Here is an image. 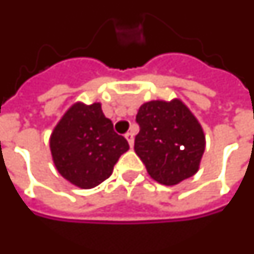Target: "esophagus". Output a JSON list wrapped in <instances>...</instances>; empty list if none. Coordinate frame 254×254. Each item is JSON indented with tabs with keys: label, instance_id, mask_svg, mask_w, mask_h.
Masks as SVG:
<instances>
[{
	"label": "esophagus",
	"instance_id": "obj_1",
	"mask_svg": "<svg viewBox=\"0 0 254 254\" xmlns=\"http://www.w3.org/2000/svg\"><path fill=\"white\" fill-rule=\"evenodd\" d=\"M125 137H127L129 145H130V147H133V143H134V134H133L132 132H127V134H125Z\"/></svg>",
	"mask_w": 254,
	"mask_h": 254
}]
</instances>
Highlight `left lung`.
I'll return each instance as SVG.
<instances>
[{
    "label": "left lung",
    "instance_id": "obj_1",
    "mask_svg": "<svg viewBox=\"0 0 254 254\" xmlns=\"http://www.w3.org/2000/svg\"><path fill=\"white\" fill-rule=\"evenodd\" d=\"M136 121L140 132L134 151L155 182L176 186L198 172L206 139L199 121L180 99L143 103Z\"/></svg>",
    "mask_w": 254,
    "mask_h": 254
}]
</instances>
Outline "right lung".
Returning <instances> with one entry per match:
<instances>
[{
	"instance_id": "1",
	"label": "right lung",
	"mask_w": 254,
	"mask_h": 254,
	"mask_svg": "<svg viewBox=\"0 0 254 254\" xmlns=\"http://www.w3.org/2000/svg\"><path fill=\"white\" fill-rule=\"evenodd\" d=\"M49 147L53 164L72 186L89 190L113 173L114 165L129 150L125 137L114 132L102 104L77 102L53 127Z\"/></svg>"
}]
</instances>
